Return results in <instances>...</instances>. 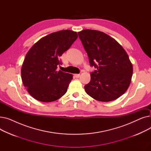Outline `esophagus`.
<instances>
[{
	"label": "esophagus",
	"mask_w": 151,
	"mask_h": 151,
	"mask_svg": "<svg viewBox=\"0 0 151 151\" xmlns=\"http://www.w3.org/2000/svg\"><path fill=\"white\" fill-rule=\"evenodd\" d=\"M74 76H75V77H76V78H79V77L80 76V74H75Z\"/></svg>",
	"instance_id": "34e87169"
}]
</instances>
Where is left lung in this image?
<instances>
[{
    "label": "left lung",
    "mask_w": 151,
    "mask_h": 151,
    "mask_svg": "<svg viewBox=\"0 0 151 151\" xmlns=\"http://www.w3.org/2000/svg\"><path fill=\"white\" fill-rule=\"evenodd\" d=\"M91 66L97 68L84 86L89 96L100 101L118 99L128 89L133 74L129 55L114 38L103 32L84 29L78 32Z\"/></svg>",
    "instance_id": "obj_1"
}]
</instances>
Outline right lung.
Here are the masks:
<instances>
[{
	"label": "right lung",
	"mask_w": 151,
	"mask_h": 151,
	"mask_svg": "<svg viewBox=\"0 0 151 151\" xmlns=\"http://www.w3.org/2000/svg\"><path fill=\"white\" fill-rule=\"evenodd\" d=\"M78 38L76 32L62 30L42 37L26 55L21 67L22 83L30 96L43 102L64 95L73 75L57 71L59 58Z\"/></svg>",
	"instance_id": "right-lung-1"
}]
</instances>
